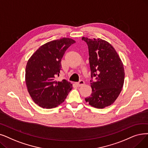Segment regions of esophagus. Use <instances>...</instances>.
Returning a JSON list of instances; mask_svg holds the SVG:
<instances>
[{
	"label": "esophagus",
	"instance_id": "1",
	"mask_svg": "<svg viewBox=\"0 0 148 148\" xmlns=\"http://www.w3.org/2000/svg\"><path fill=\"white\" fill-rule=\"evenodd\" d=\"M84 84H85V82L83 81V80H80L78 83H77V85L79 86H83Z\"/></svg>",
	"mask_w": 148,
	"mask_h": 148
}]
</instances>
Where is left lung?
<instances>
[{
  "label": "left lung",
  "instance_id": "8db88e82",
  "mask_svg": "<svg viewBox=\"0 0 148 148\" xmlns=\"http://www.w3.org/2000/svg\"><path fill=\"white\" fill-rule=\"evenodd\" d=\"M88 45L91 69V106L102 109L112 105L121 91L125 80L123 63L111 45L101 38H82ZM94 80H93V79Z\"/></svg>",
  "mask_w": 148,
  "mask_h": 148
}]
</instances>
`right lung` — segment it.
I'll list each match as a JSON object with an SVG mask.
<instances>
[{"label":"right lung","mask_w":148,"mask_h":148,"mask_svg":"<svg viewBox=\"0 0 148 148\" xmlns=\"http://www.w3.org/2000/svg\"><path fill=\"white\" fill-rule=\"evenodd\" d=\"M75 42L62 38L43 45L32 55L25 69V83L31 99L38 106L51 109L64 101L73 85L66 80L57 81L61 60L66 49Z\"/></svg>","instance_id":"add662e5"}]
</instances>
